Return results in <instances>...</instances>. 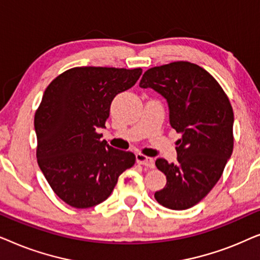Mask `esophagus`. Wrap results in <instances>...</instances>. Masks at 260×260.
Here are the masks:
<instances>
[{"instance_id":"esophagus-1","label":"esophagus","mask_w":260,"mask_h":260,"mask_svg":"<svg viewBox=\"0 0 260 260\" xmlns=\"http://www.w3.org/2000/svg\"><path fill=\"white\" fill-rule=\"evenodd\" d=\"M136 161L140 165H143L145 167H149V168H154L155 162L151 157H148V156H144L142 154H136Z\"/></svg>"}]
</instances>
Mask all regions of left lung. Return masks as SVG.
I'll list each match as a JSON object with an SVG mask.
<instances>
[{
    "instance_id": "obj_1",
    "label": "left lung",
    "mask_w": 260,
    "mask_h": 260,
    "mask_svg": "<svg viewBox=\"0 0 260 260\" xmlns=\"http://www.w3.org/2000/svg\"><path fill=\"white\" fill-rule=\"evenodd\" d=\"M140 86L166 99L169 123L181 138L177 162L157 158L167 177L155 199L169 209L182 211L200 202L222 175L233 151L234 116L221 86L202 67L176 61L148 70Z\"/></svg>"
}]
</instances>
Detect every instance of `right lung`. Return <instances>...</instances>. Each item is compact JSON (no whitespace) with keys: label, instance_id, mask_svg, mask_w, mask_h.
Instances as JSON below:
<instances>
[{"label":"right lung","instance_id":"add662e5","mask_svg":"<svg viewBox=\"0 0 260 260\" xmlns=\"http://www.w3.org/2000/svg\"><path fill=\"white\" fill-rule=\"evenodd\" d=\"M141 69L74 67L56 77L35 112L37 157L54 193L67 205L90 208L105 201L136 156L101 141L113 98L129 90Z\"/></svg>","mask_w":260,"mask_h":260}]
</instances>
